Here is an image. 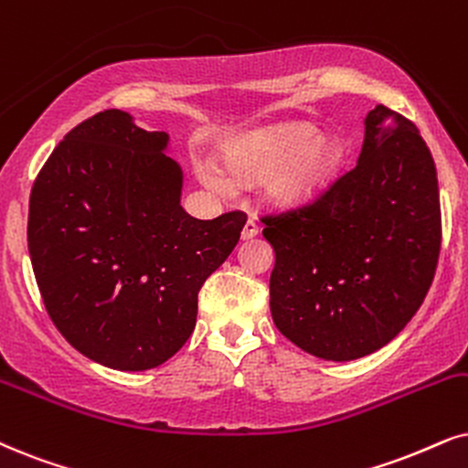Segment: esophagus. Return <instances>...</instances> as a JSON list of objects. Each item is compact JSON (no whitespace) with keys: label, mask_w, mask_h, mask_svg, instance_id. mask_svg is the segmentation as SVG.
Masks as SVG:
<instances>
[{"label":"esophagus","mask_w":468,"mask_h":468,"mask_svg":"<svg viewBox=\"0 0 468 468\" xmlns=\"http://www.w3.org/2000/svg\"><path fill=\"white\" fill-rule=\"evenodd\" d=\"M257 235H259V224L254 222V220H248V222L244 224V230H241V239L248 241V239L257 238Z\"/></svg>","instance_id":"34e87169"}]
</instances>
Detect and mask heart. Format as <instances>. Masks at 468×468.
Masks as SVG:
<instances>
[{
	"mask_svg": "<svg viewBox=\"0 0 468 468\" xmlns=\"http://www.w3.org/2000/svg\"><path fill=\"white\" fill-rule=\"evenodd\" d=\"M224 165L200 164L198 176L222 197L235 192L236 181L263 179V197L278 209H300L315 203L339 179L346 142L339 133L319 132L304 121L281 122L230 138L222 149Z\"/></svg>",
	"mask_w": 468,
	"mask_h": 468,
	"instance_id": "obj_1",
	"label": "heart"
}]
</instances>
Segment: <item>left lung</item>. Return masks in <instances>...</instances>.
I'll list each match as a JSON object with an SVG mask.
<instances>
[{
  "mask_svg": "<svg viewBox=\"0 0 468 468\" xmlns=\"http://www.w3.org/2000/svg\"><path fill=\"white\" fill-rule=\"evenodd\" d=\"M270 311L311 356L346 363L415 317L441 252L439 179L419 129L384 105L365 116L358 162L317 203L270 216Z\"/></svg>",
  "mask_w": 468,
  "mask_h": 468,
  "instance_id": "left-lung-1",
  "label": "left lung"
}]
</instances>
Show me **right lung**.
<instances>
[{"mask_svg":"<svg viewBox=\"0 0 468 468\" xmlns=\"http://www.w3.org/2000/svg\"><path fill=\"white\" fill-rule=\"evenodd\" d=\"M170 135L105 110L64 135L29 197L27 250L64 339L94 363L144 371L181 350L198 292L239 241V211L181 207Z\"/></svg>","mask_w":468,"mask_h":468,"instance_id":"right-lung-1","label":"right lung"}]
</instances>
